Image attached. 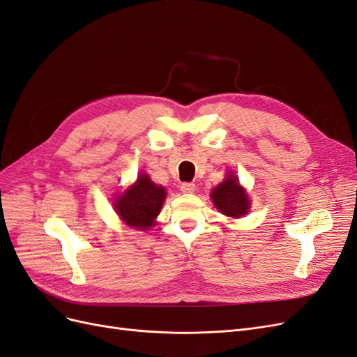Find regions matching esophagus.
I'll list each match as a JSON object with an SVG mask.
<instances>
[{"mask_svg": "<svg viewBox=\"0 0 357 357\" xmlns=\"http://www.w3.org/2000/svg\"><path fill=\"white\" fill-rule=\"evenodd\" d=\"M195 188H197L195 183H181V186H180L181 192H185V193H193L195 192Z\"/></svg>", "mask_w": 357, "mask_h": 357, "instance_id": "34e87169", "label": "esophagus"}]
</instances>
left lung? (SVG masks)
<instances>
[{
    "label": "left lung",
    "mask_w": 357,
    "mask_h": 357,
    "mask_svg": "<svg viewBox=\"0 0 357 357\" xmlns=\"http://www.w3.org/2000/svg\"><path fill=\"white\" fill-rule=\"evenodd\" d=\"M211 199L215 207L229 218H241L247 213L248 204H250L244 189L234 176L226 177V180L213 190Z\"/></svg>",
    "instance_id": "left-lung-1"
}]
</instances>
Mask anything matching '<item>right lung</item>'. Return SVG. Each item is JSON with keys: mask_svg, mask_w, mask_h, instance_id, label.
<instances>
[{"mask_svg": "<svg viewBox=\"0 0 357 357\" xmlns=\"http://www.w3.org/2000/svg\"><path fill=\"white\" fill-rule=\"evenodd\" d=\"M167 192L155 185L146 174H139L135 185L123 192L114 202L116 213L121 219L137 229H149L155 225V218L164 204Z\"/></svg>", "mask_w": 357, "mask_h": 357, "instance_id": "right-lung-1", "label": "right lung"}]
</instances>
